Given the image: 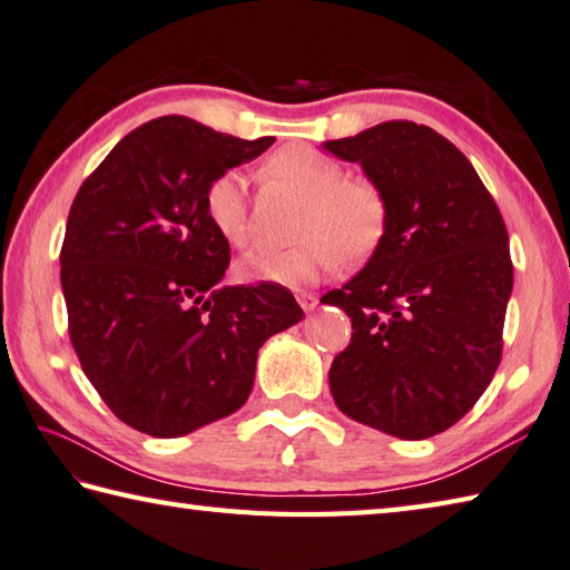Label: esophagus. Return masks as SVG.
<instances>
[{"label":"esophagus","mask_w":570,"mask_h":570,"mask_svg":"<svg viewBox=\"0 0 570 570\" xmlns=\"http://www.w3.org/2000/svg\"><path fill=\"white\" fill-rule=\"evenodd\" d=\"M296 301H298L301 308H304V311H314L316 304H318L316 294H311V292H298V294H296Z\"/></svg>","instance_id":"esophagus-1"}]
</instances>
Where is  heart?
<instances>
[{
    "label": "heart",
    "mask_w": 570,
    "mask_h": 570,
    "mask_svg": "<svg viewBox=\"0 0 570 570\" xmlns=\"http://www.w3.org/2000/svg\"><path fill=\"white\" fill-rule=\"evenodd\" d=\"M266 173L306 199L288 249H259L239 262L247 282L288 286L314 284L343 264L367 259L381 244L387 225L383 189L371 180L348 177L345 167L326 153L306 145H288L266 160ZM205 215L222 239L247 249L254 242L247 183L242 173L227 170L212 177L205 189Z\"/></svg>",
    "instance_id": "1"
}]
</instances>
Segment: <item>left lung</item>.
I'll list each match as a JSON object with an SVG mask.
<instances>
[{"label":"left lung","instance_id":"left-lung-1","mask_svg":"<svg viewBox=\"0 0 570 570\" xmlns=\"http://www.w3.org/2000/svg\"><path fill=\"white\" fill-rule=\"evenodd\" d=\"M326 150L383 189L387 225L358 276L321 301L351 316L328 383L338 410L400 440L460 422L501 361L514 286L504 217L476 170L428 126L387 120Z\"/></svg>","mask_w":570,"mask_h":570}]
</instances>
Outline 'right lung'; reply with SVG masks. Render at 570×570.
Returning a JSON list of instances; mask_svg holds the SVG:
<instances>
[{"label":"right lung","mask_w":570,"mask_h":570,"mask_svg":"<svg viewBox=\"0 0 570 570\" xmlns=\"http://www.w3.org/2000/svg\"><path fill=\"white\" fill-rule=\"evenodd\" d=\"M272 142L163 116L130 130L76 193L61 244L69 336L132 430L170 440L237 412L262 343L304 316L278 284L219 286L229 242L205 215L212 177Z\"/></svg>","instance_id":"right-lung-1"}]
</instances>
